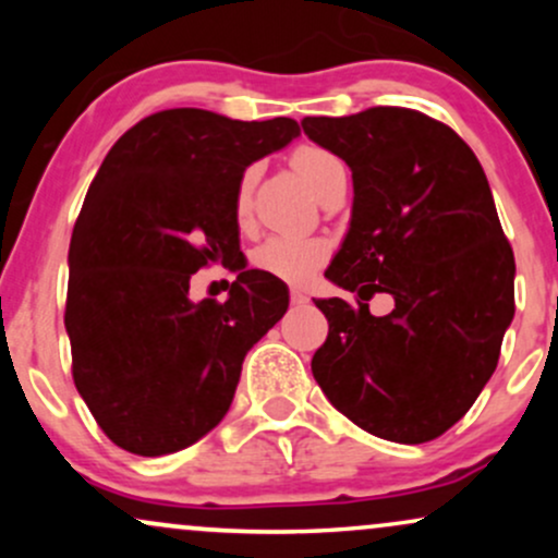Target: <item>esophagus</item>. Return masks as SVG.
Masks as SVG:
<instances>
[{
  "label": "esophagus",
  "instance_id": "34e87169",
  "mask_svg": "<svg viewBox=\"0 0 558 558\" xmlns=\"http://www.w3.org/2000/svg\"><path fill=\"white\" fill-rule=\"evenodd\" d=\"M306 301H310V296H306L304 291H299V288H291V304H293V306L306 304Z\"/></svg>",
  "mask_w": 558,
  "mask_h": 558
}]
</instances>
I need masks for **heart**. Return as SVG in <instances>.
<instances>
[{"instance_id":"heart-1","label":"heart","mask_w":558,"mask_h":558,"mask_svg":"<svg viewBox=\"0 0 558 558\" xmlns=\"http://www.w3.org/2000/svg\"><path fill=\"white\" fill-rule=\"evenodd\" d=\"M293 168L299 175L310 183L312 191L319 189L323 178L328 175L332 168H341V159L332 157L330 151L315 149V146H304L293 155ZM254 181H257V170L248 168L241 175L239 189H235V217L243 222L252 209V191ZM325 257H328V243L319 239H306V235H270L254 248L252 262L257 270L272 278L286 280V283H306V280L323 267Z\"/></svg>"}]
</instances>
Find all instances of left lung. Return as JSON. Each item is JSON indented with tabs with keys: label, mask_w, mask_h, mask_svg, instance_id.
Returning a JSON list of instances; mask_svg holds the SVG:
<instances>
[{
	"label": "left lung",
	"mask_w": 558,
	"mask_h": 558,
	"mask_svg": "<svg viewBox=\"0 0 558 558\" xmlns=\"http://www.w3.org/2000/svg\"><path fill=\"white\" fill-rule=\"evenodd\" d=\"M351 170L354 204L325 278L356 306L317 299L328 341L312 375L338 412L396 444H425L464 417L490 380L514 317V254L475 151L403 107L304 118ZM390 292L395 310L368 315Z\"/></svg>",
	"instance_id": "left-lung-1"
}]
</instances>
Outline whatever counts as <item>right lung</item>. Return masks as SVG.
Returning <instances> with one entry per match:
<instances>
[{
    "label": "right lung",
    "instance_id": "add662e5",
    "mask_svg": "<svg viewBox=\"0 0 558 558\" xmlns=\"http://www.w3.org/2000/svg\"><path fill=\"white\" fill-rule=\"evenodd\" d=\"M291 118L149 114L118 138L70 239L65 330L73 380L114 446L165 457L226 417L248 349L286 315L283 280L248 270L235 189L299 136ZM209 260L240 272L222 305L190 299Z\"/></svg>",
    "mask_w": 558,
    "mask_h": 558
}]
</instances>
